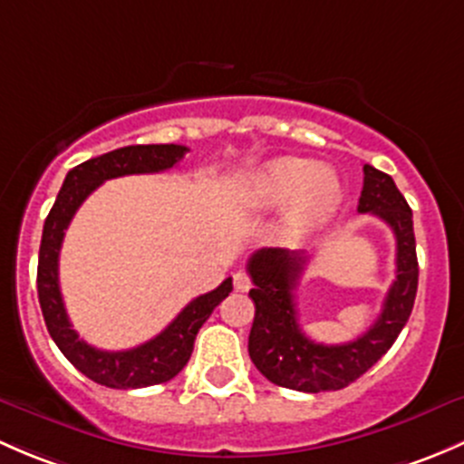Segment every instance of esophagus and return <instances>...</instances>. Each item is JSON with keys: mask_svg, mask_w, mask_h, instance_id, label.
Masks as SVG:
<instances>
[{"mask_svg": "<svg viewBox=\"0 0 464 464\" xmlns=\"http://www.w3.org/2000/svg\"><path fill=\"white\" fill-rule=\"evenodd\" d=\"M250 288H252L250 276H247L246 272L238 270L237 275H234V290H237V293H247V290H250Z\"/></svg>", "mask_w": 464, "mask_h": 464, "instance_id": "1", "label": "esophagus"}]
</instances>
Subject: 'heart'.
<instances>
[{"instance_id":"1","label":"heart","mask_w":464,"mask_h":464,"mask_svg":"<svg viewBox=\"0 0 464 464\" xmlns=\"http://www.w3.org/2000/svg\"><path fill=\"white\" fill-rule=\"evenodd\" d=\"M243 203L250 209H276L285 205L281 234L302 241L326 226L342 203L335 171L313 160L284 156L267 160L247 179Z\"/></svg>"}]
</instances>
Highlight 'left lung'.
Here are the masks:
<instances>
[{
  "mask_svg": "<svg viewBox=\"0 0 464 464\" xmlns=\"http://www.w3.org/2000/svg\"><path fill=\"white\" fill-rule=\"evenodd\" d=\"M360 214H375L395 234V281L386 293L377 322L364 335L346 343L313 342L299 328L295 288L310 256L281 247H264L247 261L255 302L247 351L261 375L284 389L322 393L337 391L364 375L393 346L418 293L413 212L393 179L364 165Z\"/></svg>",
  "mask_w": 464,
  "mask_h": 464,
  "instance_id": "left-lung-1",
  "label": "left lung"
}]
</instances>
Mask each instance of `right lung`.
<instances>
[{"mask_svg":"<svg viewBox=\"0 0 464 464\" xmlns=\"http://www.w3.org/2000/svg\"><path fill=\"white\" fill-rule=\"evenodd\" d=\"M185 154L188 147L183 145H129L80 162L66 174L44 221L40 261H37V297H40L46 328L57 348L80 373L109 389H142V386L162 384L179 375L192 357L198 328L208 322L212 310L232 293V279L227 276L212 293H205L189 302L180 310L179 317L150 342L129 351H100L78 337L62 302L57 261H60L64 230L80 205L104 180L129 174H159L171 169Z\"/></svg>","mask_w":464,"mask_h":464,"instance_id":"right-lung-1","label":"right lung"}]
</instances>
